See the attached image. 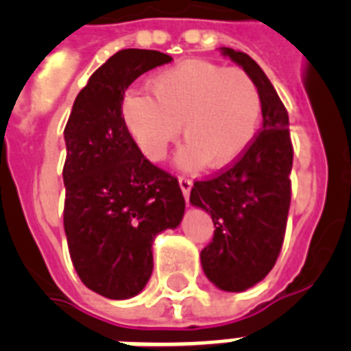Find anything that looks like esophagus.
<instances>
[{
    "instance_id": "34e87169",
    "label": "esophagus",
    "mask_w": 351,
    "mask_h": 351,
    "mask_svg": "<svg viewBox=\"0 0 351 351\" xmlns=\"http://www.w3.org/2000/svg\"><path fill=\"white\" fill-rule=\"evenodd\" d=\"M178 184H180V189L184 193V198L189 200V193H191V187H193V180H189L187 176H180L178 178Z\"/></svg>"
}]
</instances>
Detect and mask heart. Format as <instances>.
Masks as SVG:
<instances>
[{
  "label": "heart",
  "mask_w": 351,
  "mask_h": 351,
  "mask_svg": "<svg viewBox=\"0 0 351 351\" xmlns=\"http://www.w3.org/2000/svg\"><path fill=\"white\" fill-rule=\"evenodd\" d=\"M152 96L129 90L121 98V120L138 149L162 162L180 138L182 169L231 165L250 149L262 120V96L255 80L240 69L206 60H186L149 82Z\"/></svg>",
  "instance_id": "b5f03b06"
}]
</instances>
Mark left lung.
Instances as JSON below:
<instances>
[{"label":"left lung","instance_id":"left-lung-1","mask_svg":"<svg viewBox=\"0 0 351 351\" xmlns=\"http://www.w3.org/2000/svg\"><path fill=\"white\" fill-rule=\"evenodd\" d=\"M220 51L255 80L262 129L237 162L213 178L195 182L189 200L206 209L215 224L213 240L200 253L206 277L224 291H244L271 271L282 250L293 145L288 111L258 63L230 47Z\"/></svg>","mask_w":351,"mask_h":351}]
</instances>
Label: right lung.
Returning a JSON list of instances; mask_svg holds the SVG:
<instances>
[{"instance_id": "1", "label": "right lung", "mask_w": 351, "mask_h": 351, "mask_svg": "<svg viewBox=\"0 0 351 351\" xmlns=\"http://www.w3.org/2000/svg\"><path fill=\"white\" fill-rule=\"evenodd\" d=\"M173 58L123 49L96 69L65 125L63 228L82 282L107 299L140 293L153 273L154 237L180 224L178 180L151 164L121 120L129 85Z\"/></svg>"}]
</instances>
